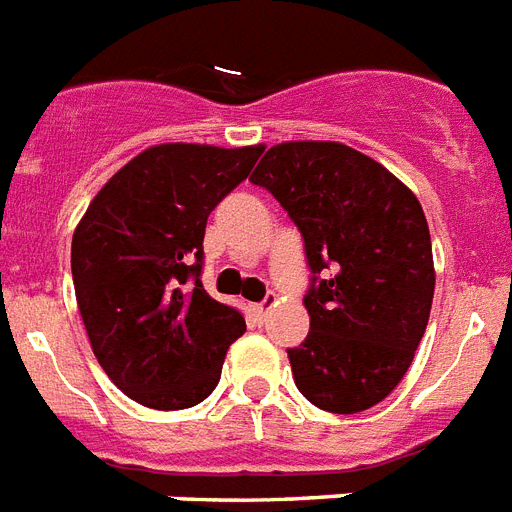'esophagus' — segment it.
Instances as JSON below:
<instances>
[{
	"instance_id": "1",
	"label": "esophagus",
	"mask_w": 512,
	"mask_h": 512,
	"mask_svg": "<svg viewBox=\"0 0 512 512\" xmlns=\"http://www.w3.org/2000/svg\"><path fill=\"white\" fill-rule=\"evenodd\" d=\"M272 308H274V298H272V295H269L266 301H261V303H256V306H253V316H256L259 322H264L266 314H269Z\"/></svg>"
}]
</instances>
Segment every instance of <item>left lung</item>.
Instances as JSON below:
<instances>
[{
    "label": "left lung",
    "mask_w": 512,
    "mask_h": 512,
    "mask_svg": "<svg viewBox=\"0 0 512 512\" xmlns=\"http://www.w3.org/2000/svg\"><path fill=\"white\" fill-rule=\"evenodd\" d=\"M253 185L280 201L311 266L308 337L287 350L295 387L329 413L382 403L411 366L434 298L432 238L411 190L335 141L266 151Z\"/></svg>",
    "instance_id": "left-lung-1"
}]
</instances>
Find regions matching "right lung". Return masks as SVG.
I'll return each mask as SVG.
<instances>
[{
  "label": "right lung",
  "instance_id": "1",
  "mask_svg": "<svg viewBox=\"0 0 512 512\" xmlns=\"http://www.w3.org/2000/svg\"><path fill=\"white\" fill-rule=\"evenodd\" d=\"M264 146L162 143L96 193L73 235V282L96 361L130 400L180 411L211 395L246 319L201 285L204 230Z\"/></svg>",
  "mask_w": 512,
  "mask_h": 512
}]
</instances>
